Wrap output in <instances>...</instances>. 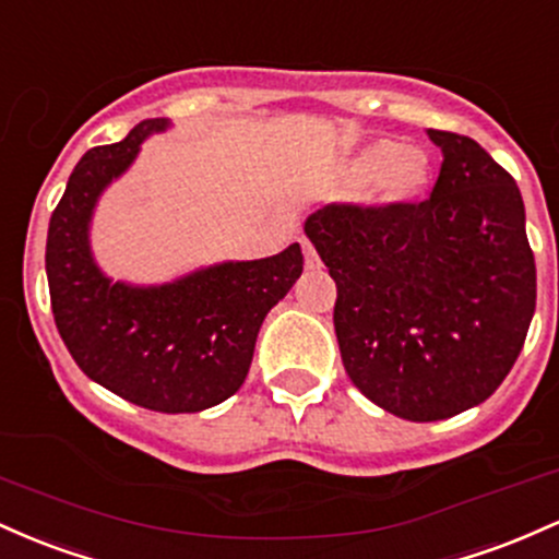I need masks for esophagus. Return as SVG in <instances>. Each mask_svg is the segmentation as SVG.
<instances>
[{
	"label": "esophagus",
	"instance_id": "1",
	"mask_svg": "<svg viewBox=\"0 0 559 559\" xmlns=\"http://www.w3.org/2000/svg\"><path fill=\"white\" fill-rule=\"evenodd\" d=\"M300 248H304V255H306V269H319L322 266V261H319V255H317V250H313V246L309 240H300Z\"/></svg>",
	"mask_w": 559,
	"mask_h": 559
}]
</instances>
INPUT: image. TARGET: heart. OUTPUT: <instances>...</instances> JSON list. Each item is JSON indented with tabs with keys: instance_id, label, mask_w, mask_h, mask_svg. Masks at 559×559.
Listing matches in <instances>:
<instances>
[{
	"instance_id": "b5f03b06",
	"label": "heart",
	"mask_w": 559,
	"mask_h": 559,
	"mask_svg": "<svg viewBox=\"0 0 559 559\" xmlns=\"http://www.w3.org/2000/svg\"><path fill=\"white\" fill-rule=\"evenodd\" d=\"M348 179H374L372 195L380 203H409L428 187L430 158L423 150L401 147L393 140L369 142L348 163Z\"/></svg>"
}]
</instances>
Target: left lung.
Wrapping results in <instances>:
<instances>
[{
  "mask_svg": "<svg viewBox=\"0 0 559 559\" xmlns=\"http://www.w3.org/2000/svg\"><path fill=\"white\" fill-rule=\"evenodd\" d=\"M443 163L419 203H330L306 235L337 285L350 382L412 423L478 406L510 374L536 309L515 179L478 142L428 129Z\"/></svg>",
  "mask_w": 559,
  "mask_h": 559,
  "instance_id": "left-lung-1",
  "label": "left lung"
}]
</instances>
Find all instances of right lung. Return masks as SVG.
Masks as SVG:
<instances>
[{"label": "right lung", "instance_id": "obj_1", "mask_svg": "<svg viewBox=\"0 0 559 559\" xmlns=\"http://www.w3.org/2000/svg\"><path fill=\"white\" fill-rule=\"evenodd\" d=\"M150 118L123 142L92 147L73 168L47 231V282L58 332L81 372L116 396L163 412L222 404L246 382L261 322L304 272L298 242L272 259L229 261L160 287L110 282L90 253L99 192L140 153Z\"/></svg>", "mask_w": 559, "mask_h": 559}]
</instances>
